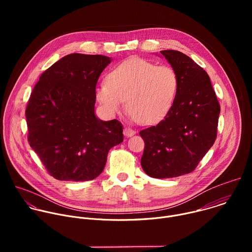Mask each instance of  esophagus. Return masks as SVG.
I'll return each mask as SVG.
<instances>
[{"instance_id": "1", "label": "esophagus", "mask_w": 252, "mask_h": 252, "mask_svg": "<svg viewBox=\"0 0 252 252\" xmlns=\"http://www.w3.org/2000/svg\"><path fill=\"white\" fill-rule=\"evenodd\" d=\"M134 133H135V130H133V129H132L131 127H129V126H126V127L124 128V134H125L126 136H127V137L132 136Z\"/></svg>"}]
</instances>
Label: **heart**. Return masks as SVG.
<instances>
[{
	"instance_id": "b5f03b06",
	"label": "heart",
	"mask_w": 252,
	"mask_h": 252,
	"mask_svg": "<svg viewBox=\"0 0 252 252\" xmlns=\"http://www.w3.org/2000/svg\"><path fill=\"white\" fill-rule=\"evenodd\" d=\"M178 90V76L167 64L131 58L118 65L107 77V84L96 89V98L112 115L127 112L138 123L161 120L172 106Z\"/></svg>"
}]
</instances>
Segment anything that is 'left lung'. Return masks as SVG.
<instances>
[{"label": "left lung", "mask_w": 252, "mask_h": 252, "mask_svg": "<svg viewBox=\"0 0 252 252\" xmlns=\"http://www.w3.org/2000/svg\"><path fill=\"white\" fill-rule=\"evenodd\" d=\"M160 53L177 73L178 90L163 120L139 131L145 141L140 164L152 177L169 178L192 172L212 147L220 105L200 65L178 51Z\"/></svg>", "instance_id": "1"}]
</instances>
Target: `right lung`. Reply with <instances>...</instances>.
Instances as JSON below:
<instances>
[{
  "instance_id": "obj_1",
  "label": "right lung",
  "mask_w": 252,
  "mask_h": 252,
  "mask_svg": "<svg viewBox=\"0 0 252 252\" xmlns=\"http://www.w3.org/2000/svg\"><path fill=\"white\" fill-rule=\"evenodd\" d=\"M110 63L100 55H67L44 71L31 94L28 140L59 181H92L103 170L109 151L124 140L121 122L94 116L96 83Z\"/></svg>"
}]
</instances>
